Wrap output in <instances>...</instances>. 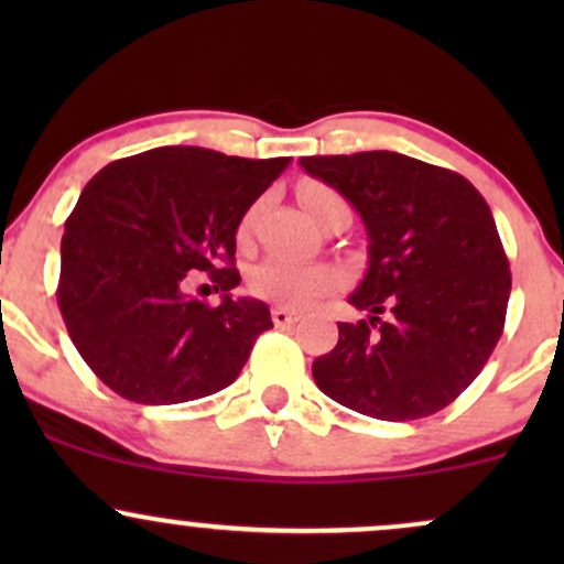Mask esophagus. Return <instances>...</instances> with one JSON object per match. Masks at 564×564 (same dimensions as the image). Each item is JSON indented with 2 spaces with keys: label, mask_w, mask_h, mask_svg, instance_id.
<instances>
[{
  "label": "esophagus",
  "mask_w": 564,
  "mask_h": 564,
  "mask_svg": "<svg viewBox=\"0 0 564 564\" xmlns=\"http://www.w3.org/2000/svg\"><path fill=\"white\" fill-rule=\"evenodd\" d=\"M273 323L275 326H291V323H296V318H300V313H294V310H289V307H273Z\"/></svg>",
  "instance_id": "obj_1"
}]
</instances>
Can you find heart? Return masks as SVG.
<instances>
[{"label": "heart", "instance_id": "b5f03b06", "mask_svg": "<svg viewBox=\"0 0 564 564\" xmlns=\"http://www.w3.org/2000/svg\"><path fill=\"white\" fill-rule=\"evenodd\" d=\"M300 200L307 209V215L318 219V215L334 200H341L339 193L323 183H302ZM251 225H254V212H246L241 225H238V236H249ZM341 283V275L326 264H304L294 260H283V257H270L262 264H257L249 275L251 294L262 296L268 302L291 304V307H304V304L315 302L321 294L336 289Z\"/></svg>", "mask_w": 564, "mask_h": 564}]
</instances>
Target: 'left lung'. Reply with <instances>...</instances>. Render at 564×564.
I'll use <instances>...</instances> for the list:
<instances>
[{"label":"left lung","instance_id":"8db88e82","mask_svg":"<svg viewBox=\"0 0 564 564\" xmlns=\"http://www.w3.org/2000/svg\"><path fill=\"white\" fill-rule=\"evenodd\" d=\"M368 232V270L339 323V341L313 364L339 405L381 422H413L451 405L503 334L511 273L496 219L462 174L392 151L304 156Z\"/></svg>","mask_w":564,"mask_h":564}]
</instances>
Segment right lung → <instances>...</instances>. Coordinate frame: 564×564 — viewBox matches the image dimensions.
Here are the masks:
<instances>
[{
	"mask_svg": "<svg viewBox=\"0 0 564 564\" xmlns=\"http://www.w3.org/2000/svg\"><path fill=\"white\" fill-rule=\"evenodd\" d=\"M289 161L166 145L84 185L63 232L57 307L102 384L132 403L172 405L238 379L273 321L264 302L230 296L241 283L236 232ZM196 272L223 303L186 294Z\"/></svg>",
	"mask_w": 564,
	"mask_h": 564,
	"instance_id": "1",
	"label": "right lung"
}]
</instances>
